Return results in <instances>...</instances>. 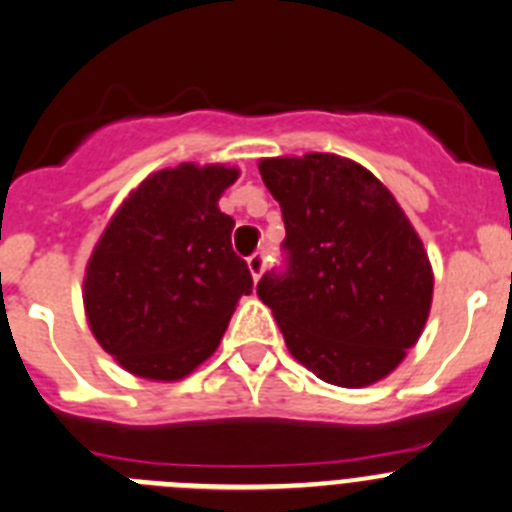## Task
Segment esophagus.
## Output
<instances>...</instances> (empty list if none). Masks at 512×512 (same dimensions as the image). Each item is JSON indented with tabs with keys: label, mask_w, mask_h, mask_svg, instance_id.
<instances>
[{
	"label": "esophagus",
	"mask_w": 512,
	"mask_h": 512,
	"mask_svg": "<svg viewBox=\"0 0 512 512\" xmlns=\"http://www.w3.org/2000/svg\"><path fill=\"white\" fill-rule=\"evenodd\" d=\"M247 267H250L252 277H255V280H260V275H262V272H265V267H267V255H265V252H255V255L247 257Z\"/></svg>",
	"instance_id": "obj_1"
}]
</instances>
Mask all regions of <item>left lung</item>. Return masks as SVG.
Listing matches in <instances>:
<instances>
[{"instance_id": "1", "label": "left lung", "mask_w": 512, "mask_h": 512, "mask_svg": "<svg viewBox=\"0 0 512 512\" xmlns=\"http://www.w3.org/2000/svg\"><path fill=\"white\" fill-rule=\"evenodd\" d=\"M260 175L282 210L285 267L257 295L320 380L365 388L403 362L433 302L418 232L372 172L337 155L275 157Z\"/></svg>"}]
</instances>
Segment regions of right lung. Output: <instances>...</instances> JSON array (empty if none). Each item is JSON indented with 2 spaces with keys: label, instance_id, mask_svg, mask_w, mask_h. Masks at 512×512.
<instances>
[{
  "label": "right lung",
  "instance_id": "right-lung-1",
  "mask_svg": "<svg viewBox=\"0 0 512 512\" xmlns=\"http://www.w3.org/2000/svg\"><path fill=\"white\" fill-rule=\"evenodd\" d=\"M237 175L190 162L155 172L99 237L84 275V312L99 345L132 375H190L252 292L247 262L232 250L235 220L217 207Z\"/></svg>",
  "mask_w": 512,
  "mask_h": 512
}]
</instances>
